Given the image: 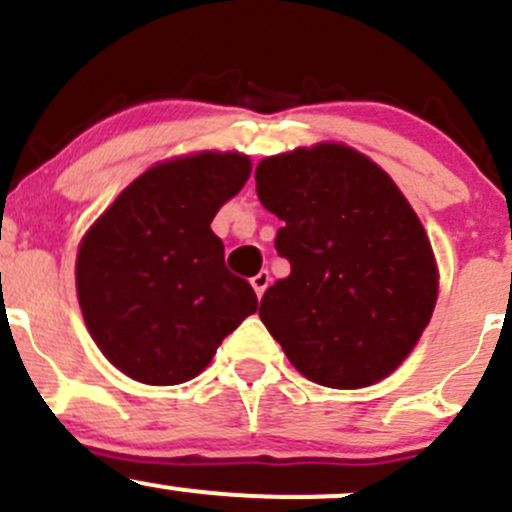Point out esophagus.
<instances>
[{"instance_id": "obj_1", "label": "esophagus", "mask_w": 512, "mask_h": 512, "mask_svg": "<svg viewBox=\"0 0 512 512\" xmlns=\"http://www.w3.org/2000/svg\"><path fill=\"white\" fill-rule=\"evenodd\" d=\"M250 282H252V289H255L257 299H262V294H265V289L270 287V272H267V270L257 272V275L252 277Z\"/></svg>"}]
</instances>
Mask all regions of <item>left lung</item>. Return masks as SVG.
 I'll return each instance as SVG.
<instances>
[{"label":"left lung","mask_w":512,"mask_h":512,"mask_svg":"<svg viewBox=\"0 0 512 512\" xmlns=\"http://www.w3.org/2000/svg\"><path fill=\"white\" fill-rule=\"evenodd\" d=\"M257 195L282 220L289 260L260 319L294 369L329 389L386 379L421 339L438 270L421 220L394 180L342 143L260 160Z\"/></svg>","instance_id":"1"}]
</instances>
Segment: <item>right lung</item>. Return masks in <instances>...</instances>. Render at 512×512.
Here are the masks:
<instances>
[{"label":"right lung","instance_id":"right-lung-1","mask_svg":"<svg viewBox=\"0 0 512 512\" xmlns=\"http://www.w3.org/2000/svg\"><path fill=\"white\" fill-rule=\"evenodd\" d=\"M250 170L242 153L163 160L81 240L76 292L84 322L103 356L131 379L190 381L257 309L255 289L227 270L223 240L210 230Z\"/></svg>","mask_w":512,"mask_h":512}]
</instances>
